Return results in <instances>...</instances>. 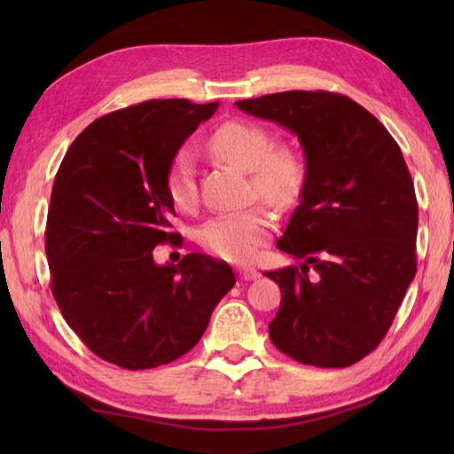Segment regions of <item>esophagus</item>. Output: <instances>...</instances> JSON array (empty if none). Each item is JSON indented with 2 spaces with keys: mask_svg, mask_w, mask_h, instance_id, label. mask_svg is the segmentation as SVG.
<instances>
[{
  "mask_svg": "<svg viewBox=\"0 0 454 454\" xmlns=\"http://www.w3.org/2000/svg\"><path fill=\"white\" fill-rule=\"evenodd\" d=\"M239 277H242L244 281H254V278L259 277V271L255 267H242L239 269Z\"/></svg>",
  "mask_w": 454,
  "mask_h": 454,
  "instance_id": "esophagus-1",
  "label": "esophagus"
}]
</instances>
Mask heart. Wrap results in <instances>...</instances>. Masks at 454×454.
<instances>
[{"label": "heart", "mask_w": 454, "mask_h": 454, "mask_svg": "<svg viewBox=\"0 0 454 454\" xmlns=\"http://www.w3.org/2000/svg\"><path fill=\"white\" fill-rule=\"evenodd\" d=\"M208 150L232 166L249 171L252 191L275 207H291L304 185L302 156L291 146H273L262 124L234 119L222 122L208 137ZM166 189L173 205L191 210L197 205L195 166L187 152H179L168 169ZM273 228L271 212L262 202L244 210L218 215L205 222L199 242L224 259H247Z\"/></svg>", "instance_id": "b5f03b06"}]
</instances>
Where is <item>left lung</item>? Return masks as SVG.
Instances as JSON below:
<instances>
[{"mask_svg":"<svg viewBox=\"0 0 454 454\" xmlns=\"http://www.w3.org/2000/svg\"><path fill=\"white\" fill-rule=\"evenodd\" d=\"M236 105L293 130L306 160L301 205L277 242L302 263L265 273L283 293L271 341L302 364H355L384 340L418 269V200L402 150L341 93Z\"/></svg>","mask_w":454,"mask_h":454,"instance_id":"obj_1","label":"left lung"}]
</instances>
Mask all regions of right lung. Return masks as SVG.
I'll return each instance as SVG.
<instances>
[{
  "instance_id": "obj_1",
  "label": "right lung",
  "mask_w": 454,
  "mask_h": 454,
  "mask_svg": "<svg viewBox=\"0 0 454 454\" xmlns=\"http://www.w3.org/2000/svg\"><path fill=\"white\" fill-rule=\"evenodd\" d=\"M218 103L150 99L93 121L56 173L44 249L67 325L103 361L129 371L168 364L205 333L236 285L228 263L187 254L153 263V247L181 244L166 179L181 144Z\"/></svg>"
}]
</instances>
